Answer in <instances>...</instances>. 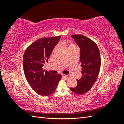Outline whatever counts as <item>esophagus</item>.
<instances>
[{
  "label": "esophagus",
  "instance_id": "obj_1",
  "mask_svg": "<svg viewBox=\"0 0 124 124\" xmlns=\"http://www.w3.org/2000/svg\"><path fill=\"white\" fill-rule=\"evenodd\" d=\"M62 76L64 77L65 78H67L69 77V76H70L69 75H66V74H62Z\"/></svg>",
  "mask_w": 124,
  "mask_h": 124
}]
</instances>
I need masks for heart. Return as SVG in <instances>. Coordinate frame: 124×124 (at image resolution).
I'll return each instance as SVG.
<instances>
[{
	"label": "heart",
	"instance_id": "heart-1",
	"mask_svg": "<svg viewBox=\"0 0 124 124\" xmlns=\"http://www.w3.org/2000/svg\"><path fill=\"white\" fill-rule=\"evenodd\" d=\"M73 46V45H71V46H70L69 47H69H72V46ZM57 48V47H55V50H56V48Z\"/></svg>",
	"mask_w": 124,
	"mask_h": 124
}]
</instances>
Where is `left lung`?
Instances as JSON below:
<instances>
[{"mask_svg":"<svg viewBox=\"0 0 124 124\" xmlns=\"http://www.w3.org/2000/svg\"><path fill=\"white\" fill-rule=\"evenodd\" d=\"M71 37L80 48V62L82 77L77 80L78 85L71 91L78 95L89 91L96 82L100 71L101 58L97 45L87 37L74 35Z\"/></svg>","mask_w":124,"mask_h":124,"instance_id":"obj_1","label":"left lung"}]
</instances>
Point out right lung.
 I'll use <instances>...</instances> for the list:
<instances>
[{
  "label": "right lung",
  "instance_id": "right-lung-1",
  "mask_svg": "<svg viewBox=\"0 0 124 124\" xmlns=\"http://www.w3.org/2000/svg\"><path fill=\"white\" fill-rule=\"evenodd\" d=\"M61 36L41 38L27 48L23 55V69L26 80L37 93L46 96L56 90L61 74H53L42 69Z\"/></svg>",
  "mask_w": 124,
  "mask_h": 124
}]
</instances>
